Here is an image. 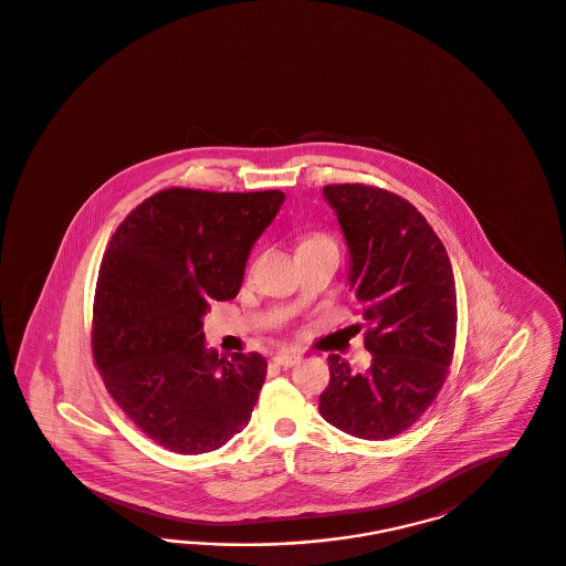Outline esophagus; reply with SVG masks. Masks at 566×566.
<instances>
[{
	"label": "esophagus",
	"mask_w": 566,
	"mask_h": 566,
	"mask_svg": "<svg viewBox=\"0 0 566 566\" xmlns=\"http://www.w3.org/2000/svg\"><path fill=\"white\" fill-rule=\"evenodd\" d=\"M272 361L275 366L291 368V366H296L301 361V355H296V353H277V355H273Z\"/></svg>",
	"instance_id": "1"
}]
</instances>
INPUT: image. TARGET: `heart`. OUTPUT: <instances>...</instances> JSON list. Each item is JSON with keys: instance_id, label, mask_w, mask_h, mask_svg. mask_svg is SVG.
<instances>
[{"instance_id": "heart-1", "label": "heart", "mask_w": 566, "mask_h": 566, "mask_svg": "<svg viewBox=\"0 0 566 566\" xmlns=\"http://www.w3.org/2000/svg\"><path fill=\"white\" fill-rule=\"evenodd\" d=\"M312 247H336V242H334L332 235L324 234V232H310V234L303 235L298 251L301 249H312Z\"/></svg>"}]
</instances>
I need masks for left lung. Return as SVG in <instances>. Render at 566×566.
Masks as SVG:
<instances>
[{
  "label": "left lung",
  "instance_id": "obj_1",
  "mask_svg": "<svg viewBox=\"0 0 566 566\" xmlns=\"http://www.w3.org/2000/svg\"><path fill=\"white\" fill-rule=\"evenodd\" d=\"M324 196L352 251L353 289L371 366L353 374L328 357L331 382L319 413L368 441L401 434L429 410L455 349L458 296L448 251L424 214L389 190L331 184Z\"/></svg>",
  "mask_w": 566,
  "mask_h": 566
}]
</instances>
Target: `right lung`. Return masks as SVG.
<instances>
[{
	"label": "right lung",
	"mask_w": 566,
	"mask_h": 566,
	"mask_svg": "<svg viewBox=\"0 0 566 566\" xmlns=\"http://www.w3.org/2000/svg\"><path fill=\"white\" fill-rule=\"evenodd\" d=\"M284 192L167 188L127 214L102 256L92 353L118 408L181 455L223 448L251 420L268 361L205 349L202 315L234 298Z\"/></svg>",
	"instance_id": "add662e5"
}]
</instances>
